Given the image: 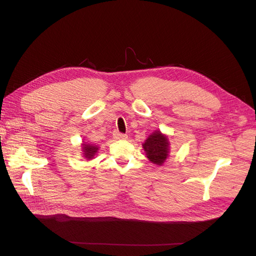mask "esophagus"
I'll list each match as a JSON object with an SVG mask.
<instances>
[{"instance_id":"1","label":"esophagus","mask_w":256,"mask_h":256,"mask_svg":"<svg viewBox=\"0 0 256 256\" xmlns=\"http://www.w3.org/2000/svg\"><path fill=\"white\" fill-rule=\"evenodd\" d=\"M114 138H115L116 140H126V139L128 138V136L126 135V134L116 132L114 134Z\"/></svg>"}]
</instances>
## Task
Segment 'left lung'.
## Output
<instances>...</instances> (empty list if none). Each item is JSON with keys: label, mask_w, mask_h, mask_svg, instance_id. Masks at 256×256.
Returning a JSON list of instances; mask_svg holds the SVG:
<instances>
[{"label": "left lung", "mask_w": 256, "mask_h": 256, "mask_svg": "<svg viewBox=\"0 0 256 256\" xmlns=\"http://www.w3.org/2000/svg\"><path fill=\"white\" fill-rule=\"evenodd\" d=\"M146 156L152 163L162 166L169 156V140L160 130H156L142 144Z\"/></svg>", "instance_id": "left-lung-1"}]
</instances>
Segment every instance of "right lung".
<instances>
[{
	"label": "right lung",
	"instance_id": "1",
	"mask_svg": "<svg viewBox=\"0 0 256 256\" xmlns=\"http://www.w3.org/2000/svg\"><path fill=\"white\" fill-rule=\"evenodd\" d=\"M82 148H83L84 156L87 160L93 158L94 156H96V154L98 150V147L96 145H93V144H90V143H83L82 144Z\"/></svg>",
	"mask_w": 256,
	"mask_h": 256
}]
</instances>
